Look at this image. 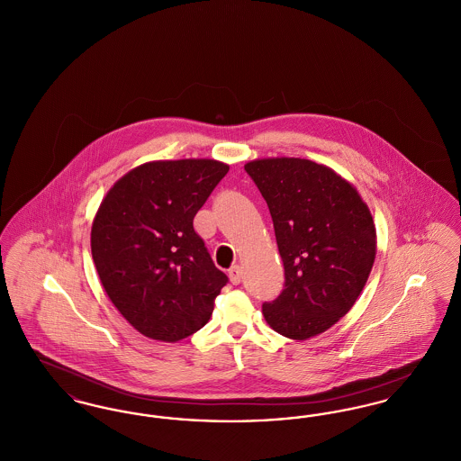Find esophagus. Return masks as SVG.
<instances>
[{
    "instance_id": "34e87169",
    "label": "esophagus",
    "mask_w": 461,
    "mask_h": 461,
    "mask_svg": "<svg viewBox=\"0 0 461 461\" xmlns=\"http://www.w3.org/2000/svg\"><path fill=\"white\" fill-rule=\"evenodd\" d=\"M228 276H230V282H231L233 285H239L241 282L240 266H233V267L228 271Z\"/></svg>"
}]
</instances>
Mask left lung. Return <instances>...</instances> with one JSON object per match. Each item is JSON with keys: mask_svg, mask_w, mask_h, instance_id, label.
<instances>
[{"mask_svg": "<svg viewBox=\"0 0 461 461\" xmlns=\"http://www.w3.org/2000/svg\"><path fill=\"white\" fill-rule=\"evenodd\" d=\"M275 226L285 288L264 303L267 325L306 340L349 312L372 271L376 231L368 205L342 176L307 158L245 164Z\"/></svg>", "mask_w": 461, "mask_h": 461, "instance_id": "left-lung-1", "label": "left lung"}]
</instances>
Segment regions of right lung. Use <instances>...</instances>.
Returning <instances> with one entry per match:
<instances>
[{"label": "right lung", "mask_w": 461, "mask_h": 461, "mask_svg": "<svg viewBox=\"0 0 461 461\" xmlns=\"http://www.w3.org/2000/svg\"><path fill=\"white\" fill-rule=\"evenodd\" d=\"M230 169L212 158L155 160L122 176L91 226V254L112 304L149 339L177 342L202 329L228 284L194 230Z\"/></svg>", "instance_id": "1"}]
</instances>
